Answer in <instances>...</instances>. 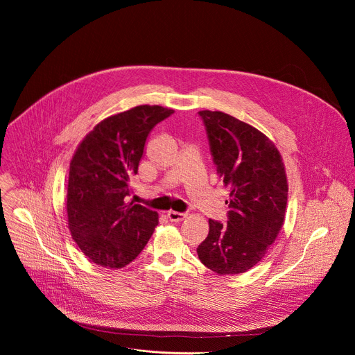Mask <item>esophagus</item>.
<instances>
[{
    "label": "esophagus",
    "instance_id": "obj_1",
    "mask_svg": "<svg viewBox=\"0 0 355 355\" xmlns=\"http://www.w3.org/2000/svg\"><path fill=\"white\" fill-rule=\"evenodd\" d=\"M185 216H187V214L175 212V211H170V212L167 214V218H168L171 222H180V220H182Z\"/></svg>",
    "mask_w": 355,
    "mask_h": 355
}]
</instances>
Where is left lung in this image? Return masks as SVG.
<instances>
[{"label":"left lung","instance_id":"1","mask_svg":"<svg viewBox=\"0 0 355 355\" xmlns=\"http://www.w3.org/2000/svg\"><path fill=\"white\" fill-rule=\"evenodd\" d=\"M198 114L218 175L230 193L227 222L209 219L208 237L196 252L216 274H241L261 261L284 225V163L272 141L256 128L220 111Z\"/></svg>","mask_w":355,"mask_h":355}]
</instances>
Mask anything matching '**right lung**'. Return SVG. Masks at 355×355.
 I'll return each instance as SVG.
<instances>
[{
  "instance_id": "add662e5",
  "label": "right lung",
  "mask_w": 355,
  "mask_h": 355,
  "mask_svg": "<svg viewBox=\"0 0 355 355\" xmlns=\"http://www.w3.org/2000/svg\"><path fill=\"white\" fill-rule=\"evenodd\" d=\"M174 111L140 105L98 123L70 163L67 216L71 236L89 261L107 268L132 263L159 225V214L133 202L147 136Z\"/></svg>"
}]
</instances>
